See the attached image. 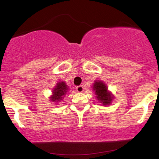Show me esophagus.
I'll return each mask as SVG.
<instances>
[{
    "instance_id": "obj_1",
    "label": "esophagus",
    "mask_w": 159,
    "mask_h": 159,
    "mask_svg": "<svg viewBox=\"0 0 159 159\" xmlns=\"http://www.w3.org/2000/svg\"><path fill=\"white\" fill-rule=\"evenodd\" d=\"M76 91H77L78 93H82L84 91V87L82 85H80V86H78V87H76Z\"/></svg>"
}]
</instances>
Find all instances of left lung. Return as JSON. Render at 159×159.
I'll return each instance as SVG.
<instances>
[{"mask_svg":"<svg viewBox=\"0 0 159 159\" xmlns=\"http://www.w3.org/2000/svg\"><path fill=\"white\" fill-rule=\"evenodd\" d=\"M92 87L95 94L96 95V97L98 102L101 103L103 106L111 105L114 97L112 93L108 90L106 84L99 80H96L94 81Z\"/></svg>","mask_w":159,"mask_h":159,"instance_id":"8db88e82","label":"left lung"}]
</instances>
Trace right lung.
<instances>
[{
  "instance_id": "right-lung-1",
  "label": "right lung",
  "mask_w": 159,
  "mask_h": 159,
  "mask_svg": "<svg viewBox=\"0 0 159 159\" xmlns=\"http://www.w3.org/2000/svg\"><path fill=\"white\" fill-rule=\"evenodd\" d=\"M68 90L69 87L65 81L57 82L53 88L52 96L49 97V101H51V102L58 104L64 98Z\"/></svg>"
}]
</instances>
